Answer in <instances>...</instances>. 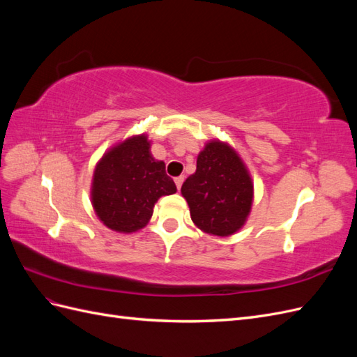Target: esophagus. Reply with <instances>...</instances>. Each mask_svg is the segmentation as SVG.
I'll return each instance as SVG.
<instances>
[{"label":"esophagus","instance_id":"esophagus-1","mask_svg":"<svg viewBox=\"0 0 357 357\" xmlns=\"http://www.w3.org/2000/svg\"><path fill=\"white\" fill-rule=\"evenodd\" d=\"M174 181H176V186H177V189L180 190V188H181V185H183V181H185V176H178V177H176V178H174Z\"/></svg>","mask_w":357,"mask_h":357}]
</instances>
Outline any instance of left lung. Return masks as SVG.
<instances>
[{
  "mask_svg": "<svg viewBox=\"0 0 357 357\" xmlns=\"http://www.w3.org/2000/svg\"><path fill=\"white\" fill-rule=\"evenodd\" d=\"M190 218L210 235L228 236L243 228L253 202V181L238 153L213 139L197 159V171L181 186Z\"/></svg>",
  "mask_w": 357,
  "mask_h": 357,
  "instance_id": "left-lung-1",
  "label": "left lung"
}]
</instances>
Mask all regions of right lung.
I'll list each match as a JSON object with an SVG mask.
<instances>
[{"mask_svg": "<svg viewBox=\"0 0 357 357\" xmlns=\"http://www.w3.org/2000/svg\"><path fill=\"white\" fill-rule=\"evenodd\" d=\"M177 192L165 164L150 153L147 135H134L104 153L92 180V205L98 219L116 232L144 228L160 197Z\"/></svg>", "mask_w": 357, "mask_h": 357, "instance_id": "obj_1", "label": "right lung"}]
</instances>
